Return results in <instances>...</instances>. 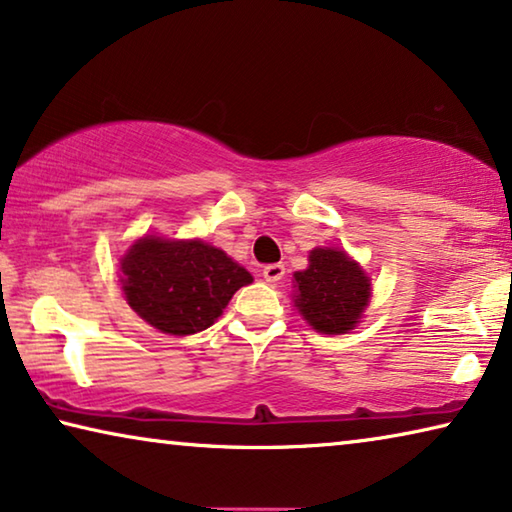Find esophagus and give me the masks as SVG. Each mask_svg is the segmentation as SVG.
<instances>
[{"instance_id":"obj_1","label":"esophagus","mask_w":512,"mask_h":512,"mask_svg":"<svg viewBox=\"0 0 512 512\" xmlns=\"http://www.w3.org/2000/svg\"><path fill=\"white\" fill-rule=\"evenodd\" d=\"M283 274H286V265L281 263H270L263 267V277L267 283H277L283 279Z\"/></svg>"}]
</instances>
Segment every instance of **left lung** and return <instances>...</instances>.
Listing matches in <instances>:
<instances>
[{
  "label": "left lung",
  "instance_id": "left-lung-1",
  "mask_svg": "<svg viewBox=\"0 0 512 512\" xmlns=\"http://www.w3.org/2000/svg\"><path fill=\"white\" fill-rule=\"evenodd\" d=\"M293 277L297 311L320 334H348L371 300V279L341 249H313L309 267Z\"/></svg>",
  "mask_w": 512,
  "mask_h": 512
}]
</instances>
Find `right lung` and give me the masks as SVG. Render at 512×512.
I'll return each mask as SVG.
<instances>
[{
	"label": "right lung",
	"instance_id": "obj_1",
	"mask_svg": "<svg viewBox=\"0 0 512 512\" xmlns=\"http://www.w3.org/2000/svg\"><path fill=\"white\" fill-rule=\"evenodd\" d=\"M125 300L148 325L171 336L208 329L235 290L254 279L203 240H167L146 235L121 258Z\"/></svg>",
	"mask_w": 512,
	"mask_h": 512
}]
</instances>
